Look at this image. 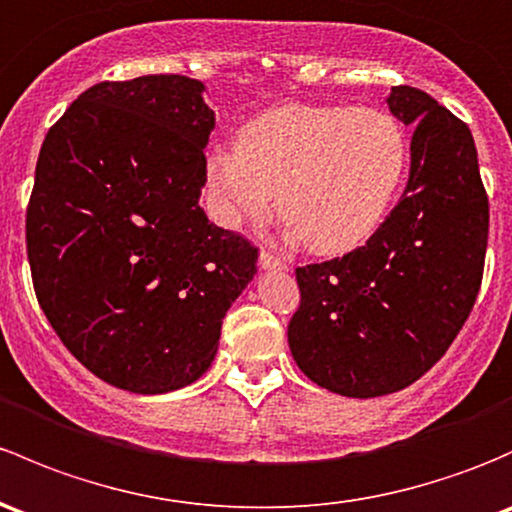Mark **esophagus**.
<instances>
[{
	"label": "esophagus",
	"mask_w": 512,
	"mask_h": 512,
	"mask_svg": "<svg viewBox=\"0 0 512 512\" xmlns=\"http://www.w3.org/2000/svg\"><path fill=\"white\" fill-rule=\"evenodd\" d=\"M260 267L262 270H274V272H282V270H287V262L282 260V257H277L274 255V252H270V250H262L260 252Z\"/></svg>",
	"instance_id": "1"
}]
</instances>
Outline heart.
<instances>
[{"instance_id": "heart-1", "label": "heart", "mask_w": 512, "mask_h": 512, "mask_svg": "<svg viewBox=\"0 0 512 512\" xmlns=\"http://www.w3.org/2000/svg\"><path fill=\"white\" fill-rule=\"evenodd\" d=\"M405 132L370 107L282 105L252 117L235 134V152L215 149L206 181L225 225L277 213L316 255L363 245L400 186Z\"/></svg>"}]
</instances>
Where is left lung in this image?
<instances>
[{"label": "left lung", "mask_w": 512, "mask_h": 512, "mask_svg": "<svg viewBox=\"0 0 512 512\" xmlns=\"http://www.w3.org/2000/svg\"><path fill=\"white\" fill-rule=\"evenodd\" d=\"M387 107L414 127L405 193L363 247L299 267L287 328L301 373L358 400L405 390L446 353L473 309L488 242L471 129L410 85L392 88Z\"/></svg>", "instance_id": "obj_1"}]
</instances>
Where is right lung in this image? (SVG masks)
<instances>
[{"instance_id":"right-lung-1","label":"right lung","mask_w":512,"mask_h":512,"mask_svg":"<svg viewBox=\"0 0 512 512\" xmlns=\"http://www.w3.org/2000/svg\"><path fill=\"white\" fill-rule=\"evenodd\" d=\"M186 75L98 83L48 129L26 208L39 304L85 368L137 395L196 383L257 247L201 208L215 112Z\"/></svg>"}]
</instances>
